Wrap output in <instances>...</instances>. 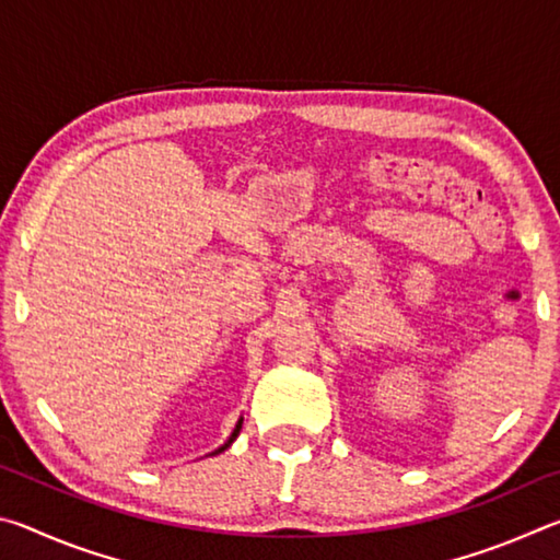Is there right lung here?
I'll list each match as a JSON object with an SVG mask.
<instances>
[{
  "label": "right lung",
  "mask_w": 560,
  "mask_h": 560,
  "mask_svg": "<svg viewBox=\"0 0 560 560\" xmlns=\"http://www.w3.org/2000/svg\"><path fill=\"white\" fill-rule=\"evenodd\" d=\"M242 422H244V417H240V420H236L232 434H230V438H226V442L222 444V447H217V450H214V452H210V454H220V452H224L226 447H230V444L236 440V434H240V430H242Z\"/></svg>",
  "instance_id": "1"
}]
</instances>
